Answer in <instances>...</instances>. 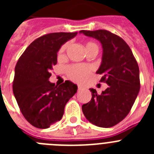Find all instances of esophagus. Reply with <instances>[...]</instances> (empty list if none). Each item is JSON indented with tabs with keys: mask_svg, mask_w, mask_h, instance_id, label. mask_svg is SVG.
Wrapping results in <instances>:
<instances>
[{
	"mask_svg": "<svg viewBox=\"0 0 154 154\" xmlns=\"http://www.w3.org/2000/svg\"><path fill=\"white\" fill-rule=\"evenodd\" d=\"M84 87L82 85H78V90H81V89H83Z\"/></svg>",
	"mask_w": 154,
	"mask_h": 154,
	"instance_id": "obj_1",
	"label": "esophagus"
}]
</instances>
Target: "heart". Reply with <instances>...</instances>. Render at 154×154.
<instances>
[{"label": "heart", "mask_w": 154, "mask_h": 154, "mask_svg": "<svg viewBox=\"0 0 154 154\" xmlns=\"http://www.w3.org/2000/svg\"><path fill=\"white\" fill-rule=\"evenodd\" d=\"M67 48V44H65L61 47L58 51V56L63 55L65 49ZM92 49H97L98 46L94 42H89L85 44V50L86 51ZM67 75L69 78L75 82H82L89 75L91 72V68L88 65H71L66 69Z\"/></svg>", "instance_id": "1"}]
</instances>
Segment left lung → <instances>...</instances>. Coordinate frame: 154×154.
Returning a JSON list of instances; mask_svg holds the SVG:
<instances>
[{"label": "left lung", "mask_w": 154, "mask_h": 154, "mask_svg": "<svg viewBox=\"0 0 154 154\" xmlns=\"http://www.w3.org/2000/svg\"><path fill=\"white\" fill-rule=\"evenodd\" d=\"M79 32L101 42L103 58L96 73L103 75L100 82L109 85L100 95L89 89L92 99L82 109L92 124L112 127L128 115L137 99L140 88L138 64L130 48L118 35L106 30Z\"/></svg>", "instance_id": "obj_1"}]
</instances>
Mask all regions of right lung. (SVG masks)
Instances as JSON below:
<instances>
[{"mask_svg": "<svg viewBox=\"0 0 154 154\" xmlns=\"http://www.w3.org/2000/svg\"><path fill=\"white\" fill-rule=\"evenodd\" d=\"M78 32H55L35 39L15 66L13 92L24 117L35 127L46 129L62 119L64 109L78 87L70 81L55 85L48 81L61 46Z\"/></svg>", "mask_w": 154, "mask_h": 154, "instance_id": "right-lung-1", "label": "right lung"}]
</instances>
